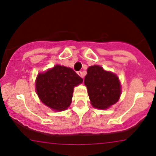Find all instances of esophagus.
<instances>
[{
    "label": "esophagus",
    "mask_w": 156,
    "mask_h": 156,
    "mask_svg": "<svg viewBox=\"0 0 156 156\" xmlns=\"http://www.w3.org/2000/svg\"><path fill=\"white\" fill-rule=\"evenodd\" d=\"M77 74H78L79 76H81L82 78H84V74H83V73H82L81 71H78V72H77Z\"/></svg>",
    "instance_id": "34e87169"
}]
</instances>
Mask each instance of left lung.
<instances>
[{
    "instance_id": "obj_1",
    "label": "left lung",
    "mask_w": 156,
    "mask_h": 156,
    "mask_svg": "<svg viewBox=\"0 0 156 156\" xmlns=\"http://www.w3.org/2000/svg\"><path fill=\"white\" fill-rule=\"evenodd\" d=\"M85 77V85L93 107L105 109L115 104L121 94L118 76L99 66H90Z\"/></svg>"
}]
</instances>
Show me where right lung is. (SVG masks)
Segmentation results:
<instances>
[{
    "instance_id": "add662e5",
    "label": "right lung",
    "mask_w": 156,
    "mask_h": 156,
    "mask_svg": "<svg viewBox=\"0 0 156 156\" xmlns=\"http://www.w3.org/2000/svg\"><path fill=\"white\" fill-rule=\"evenodd\" d=\"M83 80L71 68L56 65L38 74L36 90L42 103L56 111L66 110L70 106L74 87Z\"/></svg>"
}]
</instances>
